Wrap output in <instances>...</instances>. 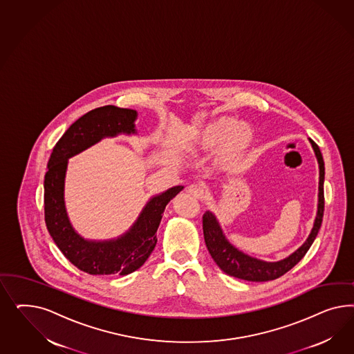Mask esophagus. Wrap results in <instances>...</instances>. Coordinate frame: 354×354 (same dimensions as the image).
Masks as SVG:
<instances>
[{
    "label": "esophagus",
    "instance_id": "34e87169",
    "mask_svg": "<svg viewBox=\"0 0 354 354\" xmlns=\"http://www.w3.org/2000/svg\"><path fill=\"white\" fill-rule=\"evenodd\" d=\"M188 192L194 196L198 200H203L206 194V187L201 183H194L188 187Z\"/></svg>",
    "mask_w": 354,
    "mask_h": 354
}]
</instances>
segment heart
<instances>
[{"instance_id":"1","label":"heart","mask_w":354,"mask_h":354,"mask_svg":"<svg viewBox=\"0 0 354 354\" xmlns=\"http://www.w3.org/2000/svg\"><path fill=\"white\" fill-rule=\"evenodd\" d=\"M232 132L231 138L227 141L225 150L228 154H235L240 150L244 149L248 142V131L243 126H239L234 119H222L218 124H215L214 129H212L207 136L206 141L210 145H214L216 142L225 139Z\"/></svg>"}]
</instances>
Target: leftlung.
I'll return each mask as SVG.
<instances>
[{"label":"left lung","instance_id":"8db88e82","mask_svg":"<svg viewBox=\"0 0 354 354\" xmlns=\"http://www.w3.org/2000/svg\"><path fill=\"white\" fill-rule=\"evenodd\" d=\"M313 149L315 151L317 160L319 163V194H318V213L314 222V227L311 230L308 240L301 245L290 257L281 259L279 262H265L256 258L249 257L243 252L237 250L232 247L225 239L221 227L218 225L214 215L210 212H206L203 215V230H204L205 244L207 247L209 253L215 261V263L223 270L225 274L243 279L248 281H268L274 280L288 272L290 268H295L306 252L311 247L313 241L319 232L323 213H324V192H323V182H324V162L322 157L319 147L310 140Z\"/></svg>","mask_w":354,"mask_h":354}]
</instances>
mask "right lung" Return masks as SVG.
Listing matches in <instances>:
<instances>
[{"label": "right lung", "instance_id": "right-lung-1", "mask_svg": "<svg viewBox=\"0 0 354 354\" xmlns=\"http://www.w3.org/2000/svg\"><path fill=\"white\" fill-rule=\"evenodd\" d=\"M136 111L107 105L88 111L57 141L48 162L44 180L45 223L54 243L74 266L91 275H127L141 268L157 244V230L166 205L183 189L170 188L153 197L136 223L118 240L93 243L76 234L68 222L64 204L67 158L96 144L105 136L135 133Z\"/></svg>", "mask_w": 354, "mask_h": 354}]
</instances>
